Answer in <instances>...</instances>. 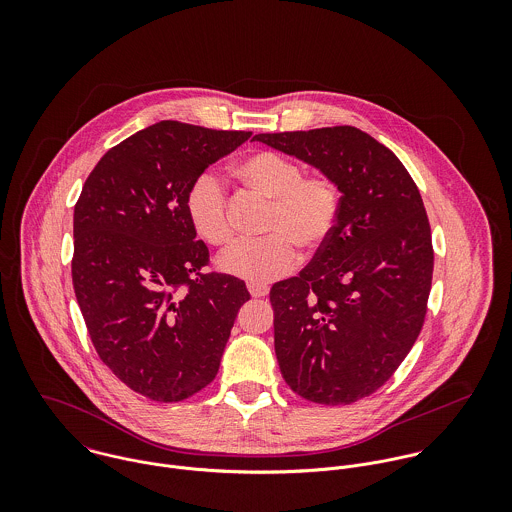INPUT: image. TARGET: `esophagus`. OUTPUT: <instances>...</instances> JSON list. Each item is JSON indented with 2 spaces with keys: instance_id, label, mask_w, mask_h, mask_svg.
<instances>
[{
  "instance_id": "1",
  "label": "esophagus",
  "mask_w": 512,
  "mask_h": 512,
  "mask_svg": "<svg viewBox=\"0 0 512 512\" xmlns=\"http://www.w3.org/2000/svg\"><path fill=\"white\" fill-rule=\"evenodd\" d=\"M246 288H248V292L252 297H264V295H268L270 292V288L268 286H264V284H256V282H248L246 284Z\"/></svg>"
}]
</instances>
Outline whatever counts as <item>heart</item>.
<instances>
[{"label": "heart", "mask_w": 512, "mask_h": 512, "mask_svg": "<svg viewBox=\"0 0 512 512\" xmlns=\"http://www.w3.org/2000/svg\"><path fill=\"white\" fill-rule=\"evenodd\" d=\"M242 185L268 199L264 222L268 236L242 240L220 256L219 266L236 278L268 284L292 272L297 246L313 252L335 230L341 213V189L331 175H305L303 165L278 151H254L234 167ZM185 209L195 232L211 246L224 248L234 240L230 199L219 175L205 171L191 183Z\"/></svg>", "instance_id": "heart-1"}]
</instances>
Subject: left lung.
<instances>
[{
  "label": "left lung",
  "mask_w": 512,
  "mask_h": 512,
  "mask_svg": "<svg viewBox=\"0 0 512 512\" xmlns=\"http://www.w3.org/2000/svg\"><path fill=\"white\" fill-rule=\"evenodd\" d=\"M254 140L319 167L343 193L329 240L270 301L288 386L315 404H353L394 374L426 319L434 246L422 195L402 161L353 126Z\"/></svg>",
  "instance_id": "obj_1"
}]
</instances>
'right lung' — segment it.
<instances>
[{"label":"right lung","mask_w":512,"mask_h":512,"mask_svg":"<svg viewBox=\"0 0 512 512\" xmlns=\"http://www.w3.org/2000/svg\"><path fill=\"white\" fill-rule=\"evenodd\" d=\"M252 132L163 120L108 149L74 205L73 286L90 341L126 386L181 402L219 372L244 282L207 272L185 197Z\"/></svg>","instance_id":"right-lung-1"}]
</instances>
